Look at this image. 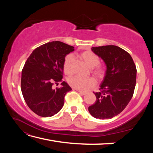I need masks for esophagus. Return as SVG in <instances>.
Here are the masks:
<instances>
[{
  "instance_id": "esophagus-1",
  "label": "esophagus",
  "mask_w": 153,
  "mask_h": 153,
  "mask_svg": "<svg viewBox=\"0 0 153 153\" xmlns=\"http://www.w3.org/2000/svg\"><path fill=\"white\" fill-rule=\"evenodd\" d=\"M77 91L79 92V94H82V95H85V94H86V92H83V91H80V90H77Z\"/></svg>"
}]
</instances>
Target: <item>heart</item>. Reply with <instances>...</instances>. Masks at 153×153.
Wrapping results in <instances>:
<instances>
[{
  "label": "heart",
  "instance_id": "b5f03b06",
  "mask_svg": "<svg viewBox=\"0 0 153 153\" xmlns=\"http://www.w3.org/2000/svg\"><path fill=\"white\" fill-rule=\"evenodd\" d=\"M82 59L90 67L92 68V71L95 76L101 78L105 75V69L102 67L98 65L99 59L91 51H86L82 53ZM74 56L71 54L67 55L64 59L63 67V71L66 75H71L74 71ZM68 83L74 88L86 91L96 85V80L92 77H84L79 76H73L68 79Z\"/></svg>",
  "mask_w": 153,
  "mask_h": 153
}]
</instances>
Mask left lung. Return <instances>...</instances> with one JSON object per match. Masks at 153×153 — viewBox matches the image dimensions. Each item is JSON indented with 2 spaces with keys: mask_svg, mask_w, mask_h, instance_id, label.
<instances>
[{
  "mask_svg": "<svg viewBox=\"0 0 153 153\" xmlns=\"http://www.w3.org/2000/svg\"><path fill=\"white\" fill-rule=\"evenodd\" d=\"M91 50L106 65L105 76L100 92L88 111L93 117L105 120L120 114L133 97L136 86V68L131 55L120 47L107 45L92 47Z\"/></svg>",
  "mask_w": 153,
  "mask_h": 153,
  "instance_id": "obj_1",
  "label": "left lung"
}]
</instances>
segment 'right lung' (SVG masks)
I'll use <instances>...</instances> for the list:
<instances>
[{
  "label": "right lung",
  "mask_w": 153,
  "mask_h": 153,
  "mask_svg": "<svg viewBox=\"0 0 153 153\" xmlns=\"http://www.w3.org/2000/svg\"><path fill=\"white\" fill-rule=\"evenodd\" d=\"M74 47L59 41L46 43L33 50L22 72L21 87L28 107L41 117H52L63 107L65 96L71 90L62 81L63 61ZM62 87L53 89L54 82Z\"/></svg>",
  "instance_id": "right-lung-1"
}]
</instances>
